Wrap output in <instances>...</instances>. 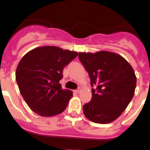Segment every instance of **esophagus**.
<instances>
[{
  "label": "esophagus",
  "instance_id": "esophagus-1",
  "mask_svg": "<svg viewBox=\"0 0 150 150\" xmlns=\"http://www.w3.org/2000/svg\"><path fill=\"white\" fill-rule=\"evenodd\" d=\"M74 93L75 94H79V91H80V88H77V89H76V90H74Z\"/></svg>",
  "mask_w": 150,
  "mask_h": 150
}]
</instances>
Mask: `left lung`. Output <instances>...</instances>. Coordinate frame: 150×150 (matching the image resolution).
Segmentation results:
<instances>
[{"label": "left lung", "mask_w": 150, "mask_h": 150, "mask_svg": "<svg viewBox=\"0 0 150 150\" xmlns=\"http://www.w3.org/2000/svg\"><path fill=\"white\" fill-rule=\"evenodd\" d=\"M78 56L93 87L91 100L83 106L85 116L95 123L112 122L133 98L137 83L133 68L123 57L110 52H79Z\"/></svg>", "instance_id": "left-lung-1"}]
</instances>
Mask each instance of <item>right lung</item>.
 <instances>
[{
  "mask_svg": "<svg viewBox=\"0 0 150 150\" xmlns=\"http://www.w3.org/2000/svg\"><path fill=\"white\" fill-rule=\"evenodd\" d=\"M78 53L57 46H42L22 57L16 79L24 100L34 112L42 116L60 114L66 109L72 91L63 90L59 81L63 69Z\"/></svg>",
  "mask_w": 150,
  "mask_h": 150,
  "instance_id": "right-lung-1",
  "label": "right lung"
}]
</instances>
